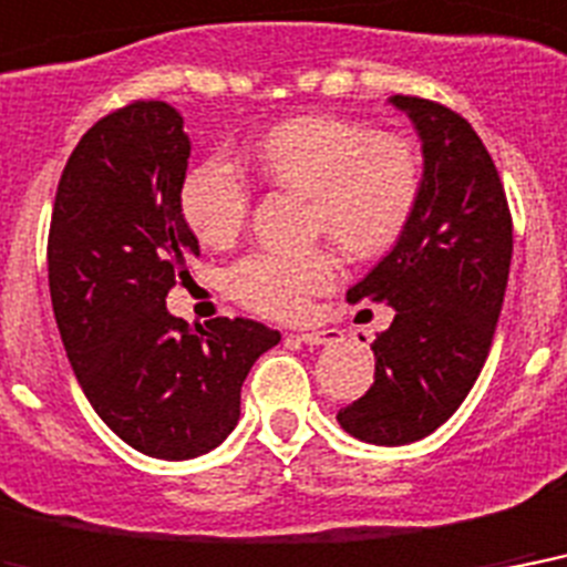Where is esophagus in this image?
<instances>
[{"instance_id":"obj_1","label":"esophagus","mask_w":567,"mask_h":567,"mask_svg":"<svg viewBox=\"0 0 567 567\" xmlns=\"http://www.w3.org/2000/svg\"><path fill=\"white\" fill-rule=\"evenodd\" d=\"M298 340L305 346H328L340 340V331H333V328H328V331H301Z\"/></svg>"}]
</instances>
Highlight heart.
Instances as JSON below:
<instances>
[{
	"label": "heart",
	"mask_w": 567,
	"mask_h": 567,
	"mask_svg": "<svg viewBox=\"0 0 567 567\" xmlns=\"http://www.w3.org/2000/svg\"><path fill=\"white\" fill-rule=\"evenodd\" d=\"M260 168L278 186L310 195V230L331 236L352 257L388 251L405 230L420 197V156L399 135H375L361 121L305 115L284 121L257 144ZM179 209L209 248L239 236L251 209L243 174L221 156L188 171ZM340 266L328 248L257 251L230 271L245 307L275 319H298L337 284Z\"/></svg>",
	"instance_id": "1"
}]
</instances>
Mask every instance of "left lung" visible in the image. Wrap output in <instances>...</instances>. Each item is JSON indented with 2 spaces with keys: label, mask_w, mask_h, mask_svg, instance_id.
I'll list each match as a JSON object with an SVG mask.
<instances>
[{
  "label": "left lung",
  "mask_w": 567,
  "mask_h": 567,
  "mask_svg": "<svg viewBox=\"0 0 567 567\" xmlns=\"http://www.w3.org/2000/svg\"><path fill=\"white\" fill-rule=\"evenodd\" d=\"M390 103L420 135L423 179L396 245L349 289V301L393 307V322L372 343V388L337 420L358 441L402 446L446 423L480 379L506 296L512 213L462 115L420 96Z\"/></svg>",
  "instance_id": "8db88e82"
}]
</instances>
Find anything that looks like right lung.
<instances>
[{"label":"right lung","instance_id":"obj_1","mask_svg":"<svg viewBox=\"0 0 567 567\" xmlns=\"http://www.w3.org/2000/svg\"><path fill=\"white\" fill-rule=\"evenodd\" d=\"M188 153L183 115L162 100L100 117L61 171L47 245L52 310L87 402L165 462L234 432L245 375L280 343L254 319L188 328L165 307L200 254L179 209Z\"/></svg>","mask_w":567,"mask_h":567}]
</instances>
